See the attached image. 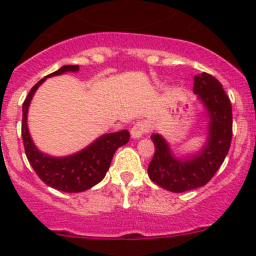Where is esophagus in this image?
<instances>
[{"label":"esophagus","instance_id":"1","mask_svg":"<svg viewBox=\"0 0 256 256\" xmlns=\"http://www.w3.org/2000/svg\"><path fill=\"white\" fill-rule=\"evenodd\" d=\"M148 130H150V124H148V122L140 120L137 123H134V126H132L130 134H132L133 138H140L144 134H146Z\"/></svg>","mask_w":256,"mask_h":256}]
</instances>
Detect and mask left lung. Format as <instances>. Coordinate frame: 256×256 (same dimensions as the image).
I'll return each instance as SVG.
<instances>
[{
    "label": "left lung",
    "instance_id": "8db88e82",
    "mask_svg": "<svg viewBox=\"0 0 256 256\" xmlns=\"http://www.w3.org/2000/svg\"><path fill=\"white\" fill-rule=\"evenodd\" d=\"M194 92L210 115L209 138L202 151L191 159H176L162 137L151 136L155 152L148 164V177L172 192L205 186L223 164L232 141V105L220 82L208 73L198 74L195 76Z\"/></svg>",
    "mask_w": 256,
    "mask_h": 256
}]
</instances>
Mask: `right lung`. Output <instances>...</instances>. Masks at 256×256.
I'll use <instances>...</instances> for the list:
<instances>
[{
	"instance_id": "obj_1",
	"label": "right lung",
	"mask_w": 256,
	"mask_h": 256,
	"mask_svg": "<svg viewBox=\"0 0 256 256\" xmlns=\"http://www.w3.org/2000/svg\"><path fill=\"white\" fill-rule=\"evenodd\" d=\"M78 69V65H65L54 73L48 74L44 79H40L37 84L33 86L26 101L22 102V137L26 159L38 177L47 186L62 192H82L101 182L106 176V172L108 170L115 151L130 141L128 130L108 133L96 140L80 152L68 158H51L44 155L36 148L26 126L28 108L36 90L48 76H58L65 72H76Z\"/></svg>"
}]
</instances>
